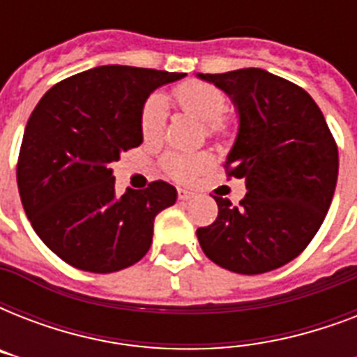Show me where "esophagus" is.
<instances>
[{"label": "esophagus", "instance_id": "1", "mask_svg": "<svg viewBox=\"0 0 357 357\" xmlns=\"http://www.w3.org/2000/svg\"><path fill=\"white\" fill-rule=\"evenodd\" d=\"M195 196V192L189 189H178V198L179 200H190Z\"/></svg>", "mask_w": 357, "mask_h": 357}]
</instances>
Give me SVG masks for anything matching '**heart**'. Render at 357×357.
<instances>
[{"label": "heart", "mask_w": 357, "mask_h": 357, "mask_svg": "<svg viewBox=\"0 0 357 357\" xmlns=\"http://www.w3.org/2000/svg\"><path fill=\"white\" fill-rule=\"evenodd\" d=\"M179 109L190 119L206 123L209 135H224L228 131V122L222 114L226 111V98L217 86L204 81H185L174 91ZM167 120V102L161 94H151L146 100L140 113V133L144 140H157L161 137ZM211 162L207 153L196 155H181V153H167L162 157V168L172 178L189 179L204 170Z\"/></svg>", "instance_id": "b5f03b06"}]
</instances>
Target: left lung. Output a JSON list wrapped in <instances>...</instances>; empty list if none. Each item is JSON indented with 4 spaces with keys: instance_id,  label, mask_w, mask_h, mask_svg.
<instances>
[{
    "instance_id": "8db88e82",
    "label": "left lung",
    "mask_w": 357,
    "mask_h": 357,
    "mask_svg": "<svg viewBox=\"0 0 357 357\" xmlns=\"http://www.w3.org/2000/svg\"><path fill=\"white\" fill-rule=\"evenodd\" d=\"M226 92L238 114L226 159L246 196H215L217 220L198 228L204 254L237 274H263L304 252L324 222L339 172L337 144L315 100L261 68L198 74Z\"/></svg>"
}]
</instances>
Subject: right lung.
I'll use <instances>...</instances> for the list:
<instances>
[{
	"label": "right lung",
	"mask_w": 357,
	"mask_h": 357,
	"mask_svg": "<svg viewBox=\"0 0 357 357\" xmlns=\"http://www.w3.org/2000/svg\"><path fill=\"white\" fill-rule=\"evenodd\" d=\"M185 74L98 66L61 81L31 113L20 148V198L42 243L79 271L109 274L135 265L153 220L174 206L167 181L116 195L111 162L142 144L140 113L159 86Z\"/></svg>",
	"instance_id": "right-lung-1"
}]
</instances>
